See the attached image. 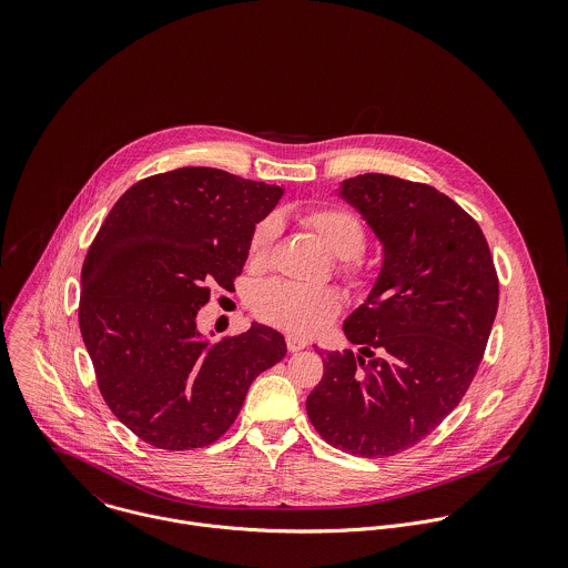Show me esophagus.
<instances>
[{
    "label": "esophagus",
    "instance_id": "1",
    "mask_svg": "<svg viewBox=\"0 0 568 568\" xmlns=\"http://www.w3.org/2000/svg\"><path fill=\"white\" fill-rule=\"evenodd\" d=\"M306 345H308L306 338L295 336V334H286V347H288L291 352H300V349H304Z\"/></svg>",
    "mask_w": 568,
    "mask_h": 568
}]
</instances>
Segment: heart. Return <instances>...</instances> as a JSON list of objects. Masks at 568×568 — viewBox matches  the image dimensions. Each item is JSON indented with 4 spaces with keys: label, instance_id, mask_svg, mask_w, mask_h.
Segmentation results:
<instances>
[{
    "label": "heart",
    "instance_id": "obj_1",
    "mask_svg": "<svg viewBox=\"0 0 568 568\" xmlns=\"http://www.w3.org/2000/svg\"><path fill=\"white\" fill-rule=\"evenodd\" d=\"M302 223L341 257V273L361 291H372L378 282V264L361 255L367 232L363 223L345 207L322 205L306 210ZM277 239V221L273 216L260 221L248 241V260L253 266L262 268L271 260V251ZM257 320L264 324L282 327L293 334H317L332 324L341 308L343 300L338 291L329 286H302L291 282H268L260 286L251 304Z\"/></svg>",
    "mask_w": 568,
    "mask_h": 568
}]
</instances>
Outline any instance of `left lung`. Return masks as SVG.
Masks as SVG:
<instances>
[{
  "label": "left lung",
  "instance_id": "1",
  "mask_svg": "<svg viewBox=\"0 0 568 568\" xmlns=\"http://www.w3.org/2000/svg\"><path fill=\"white\" fill-rule=\"evenodd\" d=\"M338 194L385 246L378 282L343 324L361 352H327L306 410L334 448L392 457L430 435L466 396L498 308L477 221L426 183L367 172Z\"/></svg>",
  "mask_w": 568,
  "mask_h": 568
}]
</instances>
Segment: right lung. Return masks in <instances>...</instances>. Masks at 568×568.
<instances>
[{"label":"right lung","mask_w":568,"mask_h":568,"mask_svg":"<svg viewBox=\"0 0 568 568\" xmlns=\"http://www.w3.org/2000/svg\"><path fill=\"white\" fill-rule=\"evenodd\" d=\"M282 187L219 168H176L131 185L87 251L79 324L113 415L162 450L214 444L251 383L286 354L253 324L212 343L196 329L210 286L234 288L248 241Z\"/></svg>","instance_id":"add662e5"}]
</instances>
